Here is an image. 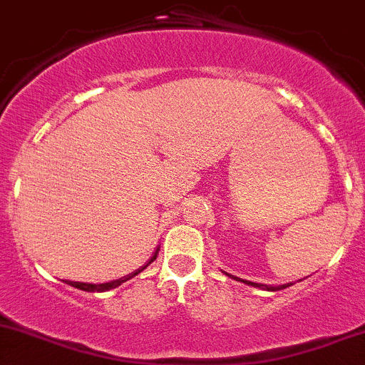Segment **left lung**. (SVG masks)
<instances>
[{"mask_svg":"<svg viewBox=\"0 0 365 365\" xmlns=\"http://www.w3.org/2000/svg\"><path fill=\"white\" fill-rule=\"evenodd\" d=\"M227 276H230L232 279L242 281V283L250 284V287H255V288H265V290H269V292H277V290H283V288L290 287V284H281V287H267V284H258V283H251V281H244V279H240V277H235V276H232V274H227Z\"/></svg>","mask_w":365,"mask_h":365,"instance_id":"1","label":"left lung"}]
</instances>
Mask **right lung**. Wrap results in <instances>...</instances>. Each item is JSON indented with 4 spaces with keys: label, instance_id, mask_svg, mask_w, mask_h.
<instances>
[{
    "label": "right lung",
    "instance_id": "right-lung-1",
    "mask_svg": "<svg viewBox=\"0 0 365 365\" xmlns=\"http://www.w3.org/2000/svg\"><path fill=\"white\" fill-rule=\"evenodd\" d=\"M158 251H160V250H156V251H155V255H153L151 260H149L148 264L142 265L140 269H137V270H135V272H131V274H128V276L121 277V279H115V281H110V283H101V284L78 283V281H65V283H66V284H70V287H73V288H78V290H84V292H107V290H112V288H118L119 284L126 283L128 279H131V277L137 276L138 272H142V270H144L145 267H148L149 264H151V262H155V260H156V257H158Z\"/></svg>",
    "mask_w": 365,
    "mask_h": 365
}]
</instances>
